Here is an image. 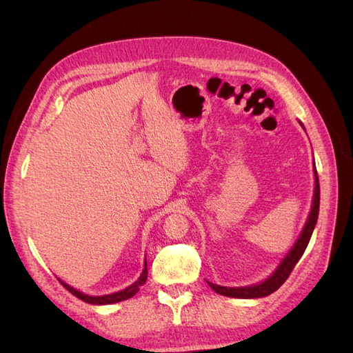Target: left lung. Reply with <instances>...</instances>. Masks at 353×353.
Instances as JSON below:
<instances>
[{"instance_id":"1","label":"left lung","mask_w":353,"mask_h":353,"mask_svg":"<svg viewBox=\"0 0 353 353\" xmlns=\"http://www.w3.org/2000/svg\"><path fill=\"white\" fill-rule=\"evenodd\" d=\"M319 206H320V185H319V176L316 171V191H314L312 208H311V212L308 216V221H306L305 228L302 230V235L299 236L297 243L290 250L287 256H285L282 264L277 267L276 272L270 276L267 281H264L262 283H258V285H252V287L228 288V287H220V285L208 282L209 287H211L215 292H219V294L228 296V297H236V299H256V297H264V296L272 294V292H274L285 281L288 279V276L291 274L292 268L296 267L299 259L302 258L306 245H308L310 239H311L312 230H314V228H316V223L319 219Z\"/></svg>"}]
</instances>
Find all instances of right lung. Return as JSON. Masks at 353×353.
<instances>
[{"instance_id": "obj_1", "label": "right lung", "mask_w": 353, "mask_h": 353, "mask_svg": "<svg viewBox=\"0 0 353 353\" xmlns=\"http://www.w3.org/2000/svg\"><path fill=\"white\" fill-rule=\"evenodd\" d=\"M147 262L144 265V270H142V274L139 276V279L134 282L133 285H130L129 288H125L123 291H118V292H114V294H108V296H88V294H83V292H80L77 290H74L72 287H70V285H66L65 282L61 281V283L63 285V287L68 290L72 296L79 297L80 301H83L86 303H92V305H109V303H117V302H121V301H127V299L133 297L137 292L139 291V288L142 287V285L145 283L147 281Z\"/></svg>"}]
</instances>
